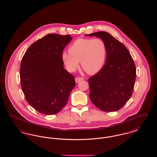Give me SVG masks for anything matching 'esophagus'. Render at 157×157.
Instances as JSON below:
<instances>
[{"mask_svg":"<svg viewBox=\"0 0 157 157\" xmlns=\"http://www.w3.org/2000/svg\"><path fill=\"white\" fill-rule=\"evenodd\" d=\"M83 79V78H81V77H77V78H75V82H76V83H78V82H79L80 81H82Z\"/></svg>","mask_w":157,"mask_h":157,"instance_id":"esophagus-1","label":"esophagus"}]
</instances>
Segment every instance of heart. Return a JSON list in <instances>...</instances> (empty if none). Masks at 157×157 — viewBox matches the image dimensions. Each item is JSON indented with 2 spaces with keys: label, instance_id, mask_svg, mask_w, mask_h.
Listing matches in <instances>:
<instances>
[{
  "label": "heart",
  "instance_id": "1",
  "mask_svg": "<svg viewBox=\"0 0 157 157\" xmlns=\"http://www.w3.org/2000/svg\"><path fill=\"white\" fill-rule=\"evenodd\" d=\"M69 53H63L62 60L67 70L74 72L81 62L82 68L89 74H95L104 67L107 48L100 38L76 40L69 48Z\"/></svg>",
  "mask_w": 157,
  "mask_h": 157
}]
</instances>
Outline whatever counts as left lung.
<instances>
[{
	"instance_id": "left-lung-1",
	"label": "left lung",
	"mask_w": 157,
	"mask_h": 157,
	"mask_svg": "<svg viewBox=\"0 0 157 157\" xmlns=\"http://www.w3.org/2000/svg\"><path fill=\"white\" fill-rule=\"evenodd\" d=\"M86 35L100 37L107 48L104 67L88 79L90 99L103 111H118L132 94L136 79L134 62L127 48L110 33L102 31Z\"/></svg>"
}]
</instances>
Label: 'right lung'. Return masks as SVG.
Listing matches in <instances>:
<instances>
[{
    "label": "right lung",
    "mask_w": 157,
    "mask_h": 157,
    "mask_svg": "<svg viewBox=\"0 0 157 157\" xmlns=\"http://www.w3.org/2000/svg\"><path fill=\"white\" fill-rule=\"evenodd\" d=\"M71 35L48 34L33 43L21 64V87L32 107L42 114L54 115L67 105L75 87V76L63 67L62 52Z\"/></svg>",
    "instance_id": "right-lung-1"
}]
</instances>
